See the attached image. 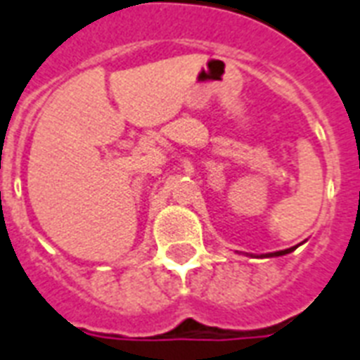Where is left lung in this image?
Segmentation results:
<instances>
[{"label":"left lung","mask_w":360,"mask_h":360,"mask_svg":"<svg viewBox=\"0 0 360 360\" xmlns=\"http://www.w3.org/2000/svg\"><path fill=\"white\" fill-rule=\"evenodd\" d=\"M295 248H289V250H281V252H274V253H269V255H264V257H280V255H285V253H291Z\"/></svg>","instance_id":"1"}]
</instances>
